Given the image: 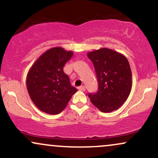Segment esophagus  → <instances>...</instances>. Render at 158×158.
Returning <instances> with one entry per match:
<instances>
[{
    "label": "esophagus",
    "instance_id": "esophagus-1",
    "mask_svg": "<svg viewBox=\"0 0 158 158\" xmlns=\"http://www.w3.org/2000/svg\"><path fill=\"white\" fill-rule=\"evenodd\" d=\"M79 90H81V91H85V86H80L78 88Z\"/></svg>",
    "mask_w": 158,
    "mask_h": 158
}]
</instances>
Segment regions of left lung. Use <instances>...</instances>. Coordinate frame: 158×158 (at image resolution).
<instances>
[{"instance_id": "left-lung-1", "label": "left lung", "mask_w": 158, "mask_h": 158, "mask_svg": "<svg viewBox=\"0 0 158 158\" xmlns=\"http://www.w3.org/2000/svg\"><path fill=\"white\" fill-rule=\"evenodd\" d=\"M98 81L97 93L88 97L104 113L114 111L126 102L131 93L132 74L128 59L119 52L108 48L89 52Z\"/></svg>"}]
</instances>
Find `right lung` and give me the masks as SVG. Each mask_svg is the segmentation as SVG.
I'll list each match as a JSON object with an SVG mask.
<instances>
[{
	"mask_svg": "<svg viewBox=\"0 0 158 158\" xmlns=\"http://www.w3.org/2000/svg\"><path fill=\"white\" fill-rule=\"evenodd\" d=\"M73 55L72 51L59 47L51 48L40 56L29 70L27 90L35 106L41 111L59 114L77 91L63 70Z\"/></svg>",
	"mask_w": 158,
	"mask_h": 158,
	"instance_id": "right-lung-1",
	"label": "right lung"
}]
</instances>
